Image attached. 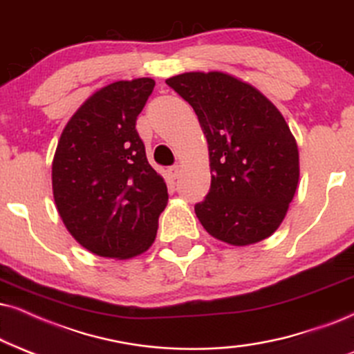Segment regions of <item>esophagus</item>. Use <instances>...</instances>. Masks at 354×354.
I'll return each instance as SVG.
<instances>
[{
    "mask_svg": "<svg viewBox=\"0 0 354 354\" xmlns=\"http://www.w3.org/2000/svg\"><path fill=\"white\" fill-rule=\"evenodd\" d=\"M167 176L172 178V180H176V178H178V176H180V167H178V165H172V167H169Z\"/></svg>",
    "mask_w": 354,
    "mask_h": 354,
    "instance_id": "1",
    "label": "esophagus"
}]
</instances>
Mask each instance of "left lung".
<instances>
[{
	"label": "left lung",
	"instance_id": "8db88e82",
	"mask_svg": "<svg viewBox=\"0 0 354 354\" xmlns=\"http://www.w3.org/2000/svg\"><path fill=\"white\" fill-rule=\"evenodd\" d=\"M207 138L212 185L195 205L208 234L231 246L269 238L297 190L299 147L282 113L256 86L226 72L170 77Z\"/></svg>",
	"mask_w": 354,
	"mask_h": 354
}]
</instances>
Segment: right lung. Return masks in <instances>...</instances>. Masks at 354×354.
Instances as JSON below:
<instances>
[{
	"label": "right lung",
	"mask_w": 354,
	"mask_h": 354,
	"mask_svg": "<svg viewBox=\"0 0 354 354\" xmlns=\"http://www.w3.org/2000/svg\"><path fill=\"white\" fill-rule=\"evenodd\" d=\"M149 77L95 91L65 124L52 160V192L65 228L100 257L131 259L154 243L167 185L147 162L136 118Z\"/></svg>",
	"instance_id": "right-lung-1"
}]
</instances>
